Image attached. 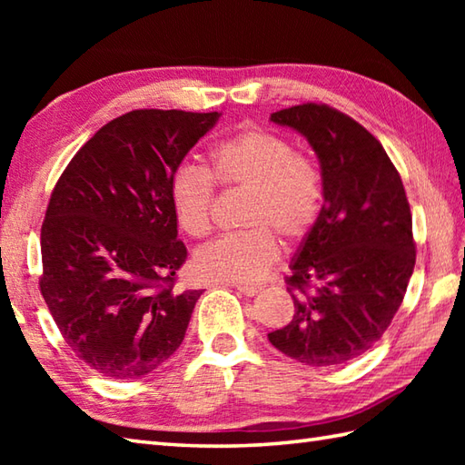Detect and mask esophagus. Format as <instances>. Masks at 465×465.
I'll list each match as a JSON object with an SVG mask.
<instances>
[{
  "mask_svg": "<svg viewBox=\"0 0 465 465\" xmlns=\"http://www.w3.org/2000/svg\"><path fill=\"white\" fill-rule=\"evenodd\" d=\"M233 288H238L243 295H248V298H253V295H258V292L262 290L260 285H243V283L233 285Z\"/></svg>",
  "mask_w": 465,
  "mask_h": 465,
  "instance_id": "1",
  "label": "esophagus"
}]
</instances>
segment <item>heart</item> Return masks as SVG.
<instances>
[{"label":"heart","mask_w":465,"mask_h":465,"mask_svg":"<svg viewBox=\"0 0 465 465\" xmlns=\"http://www.w3.org/2000/svg\"><path fill=\"white\" fill-rule=\"evenodd\" d=\"M210 170L222 185L250 190L245 225L195 253L193 270L203 280L253 283L280 255L275 235L295 242L318 222L323 202L322 177L308 157L293 153L290 142L265 130H245L213 147ZM175 220L185 233L202 238L212 227L213 181L202 167L183 163L170 180Z\"/></svg>","instance_id":"b5f03b06"}]
</instances>
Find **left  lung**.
Here are the masks:
<instances>
[{
	"label": "left lung",
	"mask_w": 465,
	"mask_h": 465,
	"mask_svg": "<svg viewBox=\"0 0 465 465\" xmlns=\"http://www.w3.org/2000/svg\"><path fill=\"white\" fill-rule=\"evenodd\" d=\"M270 120L318 155L323 205L290 263L293 320L268 340L305 365H341L381 338L406 295L416 265L406 190L381 143L345 114L303 104Z\"/></svg>",
	"instance_id": "left-lung-1"
}]
</instances>
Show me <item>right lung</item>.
Masks as SVG:
<instances>
[{"instance_id":"obj_1","label":"right lung","mask_w":465,"mask_h":465,"mask_svg":"<svg viewBox=\"0 0 465 465\" xmlns=\"http://www.w3.org/2000/svg\"><path fill=\"white\" fill-rule=\"evenodd\" d=\"M220 115L115 117L74 155L52 193L39 290L65 343L105 378H143L185 338L202 292L173 288L187 250L170 180Z\"/></svg>"}]
</instances>
